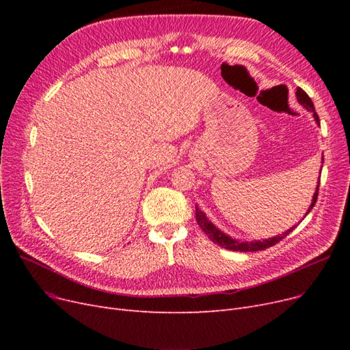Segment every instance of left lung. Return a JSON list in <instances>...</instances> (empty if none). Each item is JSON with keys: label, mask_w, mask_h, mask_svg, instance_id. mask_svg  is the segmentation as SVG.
Wrapping results in <instances>:
<instances>
[{"label": "left lung", "mask_w": 350, "mask_h": 350, "mask_svg": "<svg viewBox=\"0 0 350 350\" xmlns=\"http://www.w3.org/2000/svg\"><path fill=\"white\" fill-rule=\"evenodd\" d=\"M297 98H298V102H299L304 107H306V109L309 110V112L314 113V118H315L317 123L321 124V123H319V116H318L317 112H315L314 102L310 100V98L308 96L306 92H305L304 89H301V88H297ZM322 160H323V159H322ZM319 183H321V178H319ZM318 191H319V186L317 187V191H315V194H314V200H312V204H310V207L308 208V213H309L312 208H314V206H315V203H317V200H318ZM308 213H306V214H308ZM196 219H197V224L200 226V228L206 232V235L210 238V240H211L214 244H217V245H219V247H223V248H226V250L241 251V252L262 251V250H265V248H269V247H272V245H275V244H278L280 241H282L284 238H285L289 232H292L293 228H295V227H292L291 230H288V231L284 232L282 235L280 234V235H277V237L268 238V240H264V241L240 243V241L232 240L231 237L226 235L223 231H219L211 221H208L206 214H204L203 211H201L197 206H196Z\"/></svg>", "instance_id": "1"}]
</instances>
